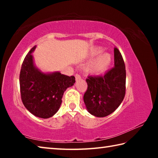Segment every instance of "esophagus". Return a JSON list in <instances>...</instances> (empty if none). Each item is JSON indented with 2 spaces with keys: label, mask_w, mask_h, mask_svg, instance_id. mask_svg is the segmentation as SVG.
Masks as SVG:
<instances>
[{
  "label": "esophagus",
  "mask_w": 158,
  "mask_h": 158,
  "mask_svg": "<svg viewBox=\"0 0 158 158\" xmlns=\"http://www.w3.org/2000/svg\"><path fill=\"white\" fill-rule=\"evenodd\" d=\"M75 79H76V81H79V80L81 79V76H80L79 74H75Z\"/></svg>",
  "instance_id": "esophagus-1"
}]
</instances>
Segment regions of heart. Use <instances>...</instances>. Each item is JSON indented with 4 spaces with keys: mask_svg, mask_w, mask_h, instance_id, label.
Here are the masks:
<instances>
[{
    "mask_svg": "<svg viewBox=\"0 0 158 158\" xmlns=\"http://www.w3.org/2000/svg\"><path fill=\"white\" fill-rule=\"evenodd\" d=\"M104 52V49L102 47H96L93 48L89 52V57H96L95 59L85 66V71L87 73L91 74H99L105 72L110 65L112 60V58L110 53H101Z\"/></svg>",
    "mask_w": 158,
    "mask_h": 158,
    "instance_id": "obj_1",
    "label": "heart"
}]
</instances>
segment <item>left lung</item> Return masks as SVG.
<instances>
[{
    "instance_id": "obj_1",
    "label": "left lung",
    "mask_w": 158,
    "mask_h": 158,
    "mask_svg": "<svg viewBox=\"0 0 158 158\" xmlns=\"http://www.w3.org/2000/svg\"><path fill=\"white\" fill-rule=\"evenodd\" d=\"M126 72L123 59L114 48V67L104 76H89L84 95L87 111L96 117H105L116 110L125 95Z\"/></svg>"
}]
</instances>
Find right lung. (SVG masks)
Segmentation results:
<instances>
[{
	"instance_id": "1",
	"label": "right lung",
	"mask_w": 158,
	"mask_h": 158,
	"mask_svg": "<svg viewBox=\"0 0 158 158\" xmlns=\"http://www.w3.org/2000/svg\"><path fill=\"white\" fill-rule=\"evenodd\" d=\"M34 46L26 56L19 75L22 102L32 114L42 118L52 117L59 109L64 92L75 83L74 76L60 72L44 73L35 65Z\"/></svg>"
}]
</instances>
